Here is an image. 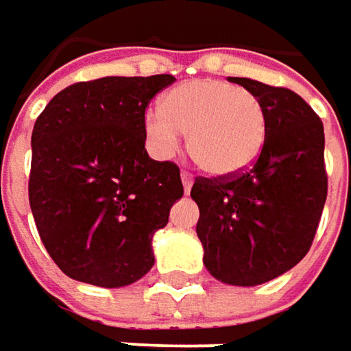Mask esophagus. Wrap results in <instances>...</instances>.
Returning a JSON list of instances; mask_svg holds the SVG:
<instances>
[{"mask_svg":"<svg viewBox=\"0 0 351 351\" xmlns=\"http://www.w3.org/2000/svg\"><path fill=\"white\" fill-rule=\"evenodd\" d=\"M180 178H182L184 193H189V191H191V186H193V175H191V173H186V171H182V173H180Z\"/></svg>","mask_w":351,"mask_h":351,"instance_id":"34e87169","label":"esophagus"}]
</instances>
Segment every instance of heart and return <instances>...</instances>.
I'll return each mask as SVG.
<instances>
[{
    "mask_svg": "<svg viewBox=\"0 0 351 351\" xmlns=\"http://www.w3.org/2000/svg\"><path fill=\"white\" fill-rule=\"evenodd\" d=\"M189 132V154L213 176H233L249 169L267 138V114L261 100L235 84L191 80L173 88L162 106L144 114L150 150L171 156Z\"/></svg>",
    "mask_w": 351,
    "mask_h": 351,
    "instance_id": "heart-1",
    "label": "heart"
}]
</instances>
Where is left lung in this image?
<instances>
[{"label":"left lung","mask_w":351,"mask_h":351,"mask_svg":"<svg viewBox=\"0 0 351 351\" xmlns=\"http://www.w3.org/2000/svg\"><path fill=\"white\" fill-rule=\"evenodd\" d=\"M253 92L267 114L259 158L233 176H197L191 197L197 235L213 277L259 285L295 267L309 251L328 197L324 124L289 88L229 78Z\"/></svg>","instance_id":"1"}]
</instances>
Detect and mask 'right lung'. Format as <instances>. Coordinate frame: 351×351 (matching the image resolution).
<instances>
[{"label": "right lung", "mask_w": 351, "mask_h": 351, "mask_svg": "<svg viewBox=\"0 0 351 351\" xmlns=\"http://www.w3.org/2000/svg\"><path fill=\"white\" fill-rule=\"evenodd\" d=\"M173 82L171 74L78 82L38 116L29 207L46 251L68 277L122 287L154 265L152 235L184 189L175 162L148 156L144 112Z\"/></svg>", "instance_id": "obj_1"}]
</instances>
